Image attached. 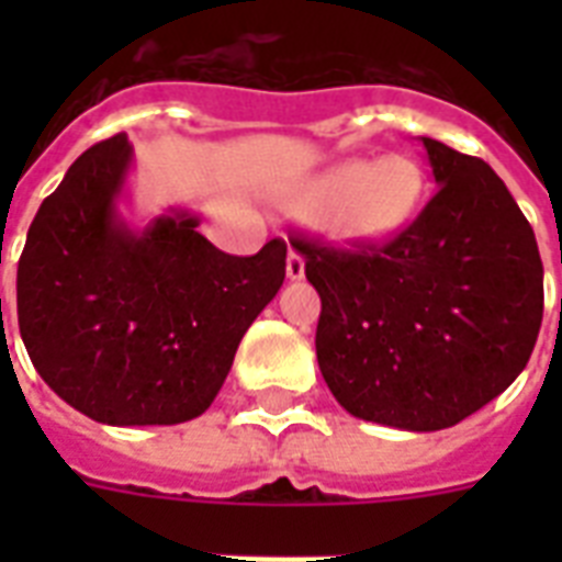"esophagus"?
I'll list each match as a JSON object with an SVG mask.
<instances>
[{
    "instance_id": "esophagus-1",
    "label": "esophagus",
    "mask_w": 562,
    "mask_h": 562,
    "mask_svg": "<svg viewBox=\"0 0 562 562\" xmlns=\"http://www.w3.org/2000/svg\"><path fill=\"white\" fill-rule=\"evenodd\" d=\"M285 273H289V280H303L306 277V262L294 247H289V256H285Z\"/></svg>"
}]
</instances>
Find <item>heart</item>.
I'll return each mask as SVG.
<instances>
[{
    "label": "heart",
    "mask_w": 562,
    "mask_h": 562,
    "mask_svg": "<svg viewBox=\"0 0 562 562\" xmlns=\"http://www.w3.org/2000/svg\"><path fill=\"white\" fill-rule=\"evenodd\" d=\"M426 192L417 160L384 154L379 160H341L300 180L291 206L321 218L335 241L379 247L411 227Z\"/></svg>",
    "instance_id": "heart-1"
}]
</instances>
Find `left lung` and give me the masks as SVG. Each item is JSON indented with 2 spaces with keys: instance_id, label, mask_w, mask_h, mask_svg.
Masks as SVG:
<instances>
[{
  "instance_id": "left-lung-1",
  "label": "left lung",
  "mask_w": 562,
  "mask_h": 562,
  "mask_svg": "<svg viewBox=\"0 0 562 562\" xmlns=\"http://www.w3.org/2000/svg\"><path fill=\"white\" fill-rule=\"evenodd\" d=\"M435 194L361 254L297 241L321 294L317 364L352 417L440 431L507 391L542 324L537 238L496 171L419 136Z\"/></svg>"
}]
</instances>
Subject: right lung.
<instances>
[{
    "label": "right lung",
    "instance_id": "obj_1",
    "mask_svg": "<svg viewBox=\"0 0 562 562\" xmlns=\"http://www.w3.org/2000/svg\"><path fill=\"white\" fill-rule=\"evenodd\" d=\"M127 136L92 145L40 203L16 317L43 382L104 426H178L218 396L245 333L285 280V241L229 256L171 206L134 227ZM2 303V297H0Z\"/></svg>",
    "mask_w": 562,
    "mask_h": 562
}]
</instances>
